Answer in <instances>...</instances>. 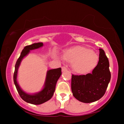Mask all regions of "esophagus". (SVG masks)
I'll return each instance as SVG.
<instances>
[{
	"mask_svg": "<svg viewBox=\"0 0 124 124\" xmlns=\"http://www.w3.org/2000/svg\"><path fill=\"white\" fill-rule=\"evenodd\" d=\"M67 69L66 67H62V72H66V71H67Z\"/></svg>",
	"mask_w": 124,
	"mask_h": 124,
	"instance_id": "obj_1",
	"label": "esophagus"
}]
</instances>
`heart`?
<instances>
[{
  "mask_svg": "<svg viewBox=\"0 0 124 124\" xmlns=\"http://www.w3.org/2000/svg\"><path fill=\"white\" fill-rule=\"evenodd\" d=\"M67 61L73 62V68L78 73H85L97 65L98 56L95 52L83 46H76L67 50L63 56Z\"/></svg>",
  "mask_w": 124,
  "mask_h": 124,
  "instance_id": "obj_1",
  "label": "heart"
}]
</instances>
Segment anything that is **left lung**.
Segmentation results:
<instances>
[{"label": "left lung", "mask_w": 124, "mask_h": 124, "mask_svg": "<svg viewBox=\"0 0 124 124\" xmlns=\"http://www.w3.org/2000/svg\"><path fill=\"white\" fill-rule=\"evenodd\" d=\"M99 61L91 73L72 75L71 89L74 97L83 103H91L104 95L110 82L109 63L103 50L100 49Z\"/></svg>", "instance_id": "1"}]
</instances>
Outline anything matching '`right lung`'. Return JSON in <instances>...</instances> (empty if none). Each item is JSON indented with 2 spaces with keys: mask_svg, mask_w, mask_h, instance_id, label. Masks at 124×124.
<instances>
[{
  "mask_svg": "<svg viewBox=\"0 0 124 124\" xmlns=\"http://www.w3.org/2000/svg\"><path fill=\"white\" fill-rule=\"evenodd\" d=\"M43 46V43H38L25 46L16 63L14 74V84L20 97L25 102L35 105L41 104L51 99L55 91L57 81L62 74L61 68L47 70L43 89L39 92L33 94H29L25 92L24 91H23L20 85H18L17 80L18 70L23 58L26 57L30 52L31 50L39 49Z\"/></svg>",
  "mask_w": 124,
  "mask_h": 124,
  "instance_id": "1",
  "label": "right lung"
}]
</instances>
